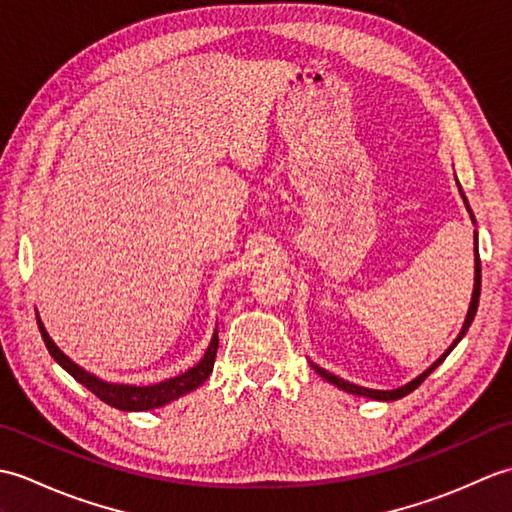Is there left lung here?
<instances>
[{
	"label": "left lung",
	"instance_id": "8db88e82",
	"mask_svg": "<svg viewBox=\"0 0 512 512\" xmlns=\"http://www.w3.org/2000/svg\"><path fill=\"white\" fill-rule=\"evenodd\" d=\"M455 182H458V178H455ZM458 189H460V195H462V200H464V206H466V211H469V215H471V222L475 224V215H473V211H471V206H469V200H466V195H464V191H462V187H460V182H458ZM480 290H482V264H480V255H477V231H475V284H473V295H471V303H469V312H466V319H464V325H462V330H460V334L455 336V341L447 347V352H444L436 363H431L427 369H424V372L420 374V376H416L413 380H409L407 385H402V387H398V389H369V387H361V385H354V383H350V380H343V378H339V376H334V374H330L328 369H323V367H319L317 363H312L310 361V365H312V369L314 372H317L321 378H325L328 380V383H332V385H336L339 389H343V391H347V394H354V396H365V398H372V400H383V402H389V400H398V398H402V396H407V394H411L413 389H416L424 378H427L433 369H436L444 358H447L451 352H453V347L458 345L462 339H464V334L469 332V328H471V323H473V319H475V312H477V303H480Z\"/></svg>",
	"mask_w": 512,
	"mask_h": 512
}]
</instances>
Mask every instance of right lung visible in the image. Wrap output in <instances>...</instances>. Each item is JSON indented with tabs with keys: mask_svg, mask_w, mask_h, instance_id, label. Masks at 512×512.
I'll return each mask as SVG.
<instances>
[{
	"mask_svg": "<svg viewBox=\"0 0 512 512\" xmlns=\"http://www.w3.org/2000/svg\"><path fill=\"white\" fill-rule=\"evenodd\" d=\"M37 325L41 332V339L46 343L50 356L57 361L65 372H68L76 383H81L83 387H88L96 398H101L107 402L110 407H116L121 411H149V409H158L162 405H169L171 400H178L180 396L189 394V391L198 389L209 374L213 372V363H215V354H217V330L211 336V343L206 347L204 356L200 358V363H195L189 367L187 372H182L173 378L160 380V383L154 385H129V383H112V380H103L96 374L83 369L81 365H76L70 356H65L57 343L50 339V334L43 325L41 317L37 314Z\"/></svg>",
	"mask_w": 512,
	"mask_h": 512,
	"instance_id": "obj_1",
	"label": "right lung"
}]
</instances>
